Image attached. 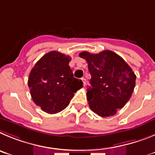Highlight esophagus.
<instances>
[{
    "label": "esophagus",
    "mask_w": 155,
    "mask_h": 155,
    "mask_svg": "<svg viewBox=\"0 0 155 155\" xmlns=\"http://www.w3.org/2000/svg\"><path fill=\"white\" fill-rule=\"evenodd\" d=\"M82 81H83V86H86V80L85 78H82Z\"/></svg>",
    "instance_id": "1"
}]
</instances>
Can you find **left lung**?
<instances>
[{
	"label": "left lung",
	"mask_w": 155,
	"mask_h": 155,
	"mask_svg": "<svg viewBox=\"0 0 155 155\" xmlns=\"http://www.w3.org/2000/svg\"><path fill=\"white\" fill-rule=\"evenodd\" d=\"M79 57L86 59L91 74L87 100L90 109L100 117L117 114L130 99L136 76L120 55L110 50L99 54L83 51Z\"/></svg>",
	"instance_id": "8db88e82"
}]
</instances>
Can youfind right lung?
<instances>
[{"mask_svg": "<svg viewBox=\"0 0 155 155\" xmlns=\"http://www.w3.org/2000/svg\"><path fill=\"white\" fill-rule=\"evenodd\" d=\"M69 55L51 51L36 62L28 77L33 101L44 112L57 114L70 103L74 93L83 86V81L73 77Z\"/></svg>", "mask_w": 155, "mask_h": 155, "instance_id": "1", "label": "right lung"}]
</instances>
